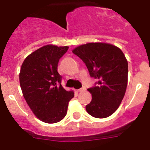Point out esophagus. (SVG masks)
I'll return each mask as SVG.
<instances>
[{
	"label": "esophagus",
	"mask_w": 150,
	"mask_h": 150,
	"mask_svg": "<svg viewBox=\"0 0 150 150\" xmlns=\"http://www.w3.org/2000/svg\"><path fill=\"white\" fill-rule=\"evenodd\" d=\"M85 90H86V88H85V87H82V88H80L79 89H78V91H84Z\"/></svg>",
	"instance_id": "esophagus-1"
}]
</instances>
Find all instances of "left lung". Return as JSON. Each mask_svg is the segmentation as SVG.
<instances>
[{"label":"left lung","mask_w":150,"mask_h":150,"mask_svg":"<svg viewBox=\"0 0 150 150\" xmlns=\"http://www.w3.org/2000/svg\"><path fill=\"white\" fill-rule=\"evenodd\" d=\"M86 64L90 76L98 79L88 88L92 99L86 107L93 117L107 118L118 109L128 83V62L117 46L104 43H89L73 50Z\"/></svg>","instance_id":"left-lung-1"}]
</instances>
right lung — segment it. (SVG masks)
<instances>
[{
    "label": "right lung",
    "instance_id": "obj_1",
    "mask_svg": "<svg viewBox=\"0 0 150 150\" xmlns=\"http://www.w3.org/2000/svg\"><path fill=\"white\" fill-rule=\"evenodd\" d=\"M68 46L46 45L26 57L19 74L23 96L38 119L46 123L63 120L73 91H66L61 85L62 76L58 72L59 59Z\"/></svg>",
    "mask_w": 150,
    "mask_h": 150
}]
</instances>
